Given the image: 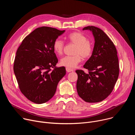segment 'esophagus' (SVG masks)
Segmentation results:
<instances>
[{
	"label": "esophagus",
	"mask_w": 135,
	"mask_h": 135,
	"mask_svg": "<svg viewBox=\"0 0 135 135\" xmlns=\"http://www.w3.org/2000/svg\"><path fill=\"white\" fill-rule=\"evenodd\" d=\"M66 71L68 72V73H69V72H71V71H74V70L70 68H67L66 67Z\"/></svg>",
	"instance_id": "34e87169"
}]
</instances>
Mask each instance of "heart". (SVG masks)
I'll return each instance as SVG.
<instances>
[{
	"instance_id": "1",
	"label": "heart",
	"mask_w": 135,
	"mask_h": 135,
	"mask_svg": "<svg viewBox=\"0 0 135 135\" xmlns=\"http://www.w3.org/2000/svg\"><path fill=\"white\" fill-rule=\"evenodd\" d=\"M67 39L71 43L76 45L74 49V55L65 56L60 60V65L62 66L72 69L76 67L81 61L82 56L84 58L89 57L92 54V47L88 41L86 37L82 33L78 32H74L69 34ZM64 47V42L59 39L54 41L53 45V50L57 55L62 53Z\"/></svg>"
}]
</instances>
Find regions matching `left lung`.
I'll list each match as a JSON object with an SVG mask.
<instances>
[{"mask_svg":"<svg viewBox=\"0 0 135 135\" xmlns=\"http://www.w3.org/2000/svg\"><path fill=\"white\" fill-rule=\"evenodd\" d=\"M92 32L94 39L92 53L83 66L89 71L86 74L77 70L78 79L76 89L80 97L88 103H98L110 94L119 74L117 51L114 43L100 29L84 27L83 30Z\"/></svg>","mask_w":135,"mask_h":135,"instance_id":"1","label":"left lung"}]
</instances>
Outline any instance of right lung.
Segmentation results:
<instances>
[{"label":"right lung","mask_w":135,"mask_h":135,"mask_svg":"<svg viewBox=\"0 0 135 135\" xmlns=\"http://www.w3.org/2000/svg\"><path fill=\"white\" fill-rule=\"evenodd\" d=\"M65 31L48 27L38 28L25 38L17 50L14 74L21 92L34 103L50 100L66 75L65 67H55L58 60L53 47L54 41Z\"/></svg>","instance_id":"obj_1"}]
</instances>
